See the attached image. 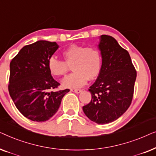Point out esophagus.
Segmentation results:
<instances>
[{
  "label": "esophagus",
  "mask_w": 156,
  "mask_h": 156,
  "mask_svg": "<svg viewBox=\"0 0 156 156\" xmlns=\"http://www.w3.org/2000/svg\"><path fill=\"white\" fill-rule=\"evenodd\" d=\"M70 91H72V92H74V93H76V94L80 93L81 91H82V90H81V89H72Z\"/></svg>",
  "instance_id": "esophagus-1"
}]
</instances>
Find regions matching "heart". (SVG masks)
Here are the masks:
<instances>
[{
  "label": "heart",
  "mask_w": 156,
  "mask_h": 156,
  "mask_svg": "<svg viewBox=\"0 0 156 156\" xmlns=\"http://www.w3.org/2000/svg\"><path fill=\"white\" fill-rule=\"evenodd\" d=\"M62 54L65 61L51 57L48 59V67L52 76H63L72 66L74 72L64 79V87L80 88L87 84L88 80L97 78L101 72L102 57L96 47L74 44L64 50Z\"/></svg>",
  "instance_id": "b5f03b06"
}]
</instances>
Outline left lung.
I'll return each instance as SVG.
<instances>
[{"label":"left lung","instance_id":"8db88e82","mask_svg":"<svg viewBox=\"0 0 156 156\" xmlns=\"http://www.w3.org/2000/svg\"><path fill=\"white\" fill-rule=\"evenodd\" d=\"M99 48L101 70L89 87L91 101L82 108L91 121L106 124L119 119L131 105L136 70L128 51L112 36L102 35Z\"/></svg>","mask_w":156,"mask_h":156}]
</instances>
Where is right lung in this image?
Here are the masks:
<instances>
[{
    "instance_id": "right-lung-1",
    "label": "right lung",
    "mask_w": 156,
    "mask_h": 156,
    "mask_svg": "<svg viewBox=\"0 0 156 156\" xmlns=\"http://www.w3.org/2000/svg\"><path fill=\"white\" fill-rule=\"evenodd\" d=\"M58 48L56 42L39 40L23 47L10 63V96L19 112L31 121L49 120L69 91H53L60 84L52 78L48 62Z\"/></svg>"
}]
</instances>
